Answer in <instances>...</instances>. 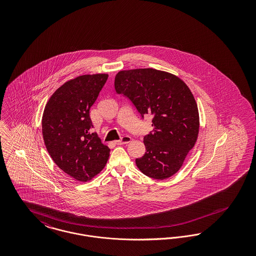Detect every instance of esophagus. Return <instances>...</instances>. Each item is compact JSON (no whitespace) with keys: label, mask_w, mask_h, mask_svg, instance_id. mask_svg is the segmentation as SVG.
Listing matches in <instances>:
<instances>
[{"label":"esophagus","mask_w":256,"mask_h":256,"mask_svg":"<svg viewBox=\"0 0 256 256\" xmlns=\"http://www.w3.org/2000/svg\"><path fill=\"white\" fill-rule=\"evenodd\" d=\"M130 141H132V137L128 136V135H124V136H122V138H121V140L115 141V144H117V145H122V144H128V143H130Z\"/></svg>","instance_id":"obj_1"}]
</instances>
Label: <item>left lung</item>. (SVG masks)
Returning a JSON list of instances; mask_svg holds the SVG:
<instances>
[{
  "label": "left lung",
  "instance_id": "1",
  "mask_svg": "<svg viewBox=\"0 0 256 256\" xmlns=\"http://www.w3.org/2000/svg\"><path fill=\"white\" fill-rule=\"evenodd\" d=\"M114 86L143 119L152 116L154 130L144 136L146 152L135 160L137 167L154 180L170 178L198 138L200 119L192 92L176 76L152 68L120 71Z\"/></svg>",
  "mask_w": 256,
  "mask_h": 256
}]
</instances>
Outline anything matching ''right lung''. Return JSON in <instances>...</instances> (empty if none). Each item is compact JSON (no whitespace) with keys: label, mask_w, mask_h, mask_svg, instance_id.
Returning <instances> with one entry per match:
<instances>
[{"label":"right lung","mask_w":256,"mask_h":256,"mask_svg":"<svg viewBox=\"0 0 256 256\" xmlns=\"http://www.w3.org/2000/svg\"><path fill=\"white\" fill-rule=\"evenodd\" d=\"M108 74H84L61 86L50 98L42 117V134L52 159L78 182L94 178L106 166L110 150L93 128L89 111Z\"/></svg>","instance_id":"add662e5"}]
</instances>
